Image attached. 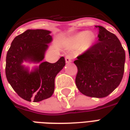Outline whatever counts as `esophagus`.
<instances>
[{"instance_id": "34e87169", "label": "esophagus", "mask_w": 130, "mask_h": 130, "mask_svg": "<svg viewBox=\"0 0 130 130\" xmlns=\"http://www.w3.org/2000/svg\"><path fill=\"white\" fill-rule=\"evenodd\" d=\"M72 60H73V57L72 55H67L66 56H65V62H67V63H69V62H70L72 61Z\"/></svg>"}]
</instances>
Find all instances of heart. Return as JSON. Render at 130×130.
<instances>
[{
    "instance_id": "heart-1",
    "label": "heart",
    "mask_w": 130,
    "mask_h": 130,
    "mask_svg": "<svg viewBox=\"0 0 130 130\" xmlns=\"http://www.w3.org/2000/svg\"><path fill=\"white\" fill-rule=\"evenodd\" d=\"M95 39V37L93 32L82 31L76 33L71 37L70 43L73 47H79L81 46L83 48L86 49L93 44Z\"/></svg>"
}]
</instances>
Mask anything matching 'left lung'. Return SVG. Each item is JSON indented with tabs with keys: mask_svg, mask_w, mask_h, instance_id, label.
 I'll return each instance as SVG.
<instances>
[{
	"mask_svg": "<svg viewBox=\"0 0 130 130\" xmlns=\"http://www.w3.org/2000/svg\"><path fill=\"white\" fill-rule=\"evenodd\" d=\"M98 28V42L74 62L77 67L75 82L84 95L102 98L108 96L123 79L125 53L113 33L101 26Z\"/></svg>",
	"mask_w": 130,
	"mask_h": 130,
	"instance_id": "left-lung-1",
	"label": "left lung"
}]
</instances>
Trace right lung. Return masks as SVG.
Wrapping results in <instances>:
<instances>
[{
    "mask_svg": "<svg viewBox=\"0 0 130 130\" xmlns=\"http://www.w3.org/2000/svg\"><path fill=\"white\" fill-rule=\"evenodd\" d=\"M46 30H27L13 40L6 56L5 74L19 97L28 102H40L50 98L54 91L55 77L65 65L64 57L56 62H42L52 41ZM24 61L40 62L30 73L22 65Z\"/></svg>",
    "mask_w": 130,
    "mask_h": 130,
    "instance_id": "obj_1",
    "label": "right lung"
}]
</instances>
